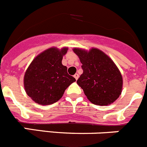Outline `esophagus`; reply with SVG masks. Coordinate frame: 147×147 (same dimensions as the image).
I'll return each mask as SVG.
<instances>
[{"instance_id":"obj_1","label":"esophagus","mask_w":147,"mask_h":147,"mask_svg":"<svg viewBox=\"0 0 147 147\" xmlns=\"http://www.w3.org/2000/svg\"><path fill=\"white\" fill-rule=\"evenodd\" d=\"M74 78H75V80H78V78H79V75L78 74H75V75H74Z\"/></svg>"}]
</instances>
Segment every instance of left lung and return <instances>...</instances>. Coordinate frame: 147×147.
I'll return each instance as SVG.
<instances>
[{
    "instance_id": "obj_1",
    "label": "left lung",
    "mask_w": 147,
    "mask_h": 147,
    "mask_svg": "<svg viewBox=\"0 0 147 147\" xmlns=\"http://www.w3.org/2000/svg\"><path fill=\"white\" fill-rule=\"evenodd\" d=\"M80 59L83 72L77 83L93 104L108 105L119 97L123 79L119 69L108 55L97 48L89 51L73 48Z\"/></svg>"
}]
</instances>
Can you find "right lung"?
Returning <instances> with one entry per match:
<instances>
[{
	"instance_id": "add662e5",
	"label": "right lung",
	"mask_w": 147,
	"mask_h": 147,
	"mask_svg": "<svg viewBox=\"0 0 147 147\" xmlns=\"http://www.w3.org/2000/svg\"><path fill=\"white\" fill-rule=\"evenodd\" d=\"M68 47L48 48L36 55L25 72V91L36 103L51 105L59 101L75 78L67 73L62 59Z\"/></svg>"
}]
</instances>
